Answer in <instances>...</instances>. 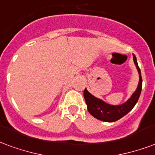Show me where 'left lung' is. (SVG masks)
Returning <instances> with one entry per match:
<instances>
[{"label":"left lung","mask_w":155,"mask_h":155,"mask_svg":"<svg viewBox=\"0 0 155 155\" xmlns=\"http://www.w3.org/2000/svg\"><path fill=\"white\" fill-rule=\"evenodd\" d=\"M133 58H134L135 66L139 72L140 82L138 84L137 89L126 102L119 106H111L104 102L98 98L95 97L94 96L89 93L88 91L85 88L83 95L85 98L86 104L87 106V110L89 113L91 114V116H94L95 118L102 121H106V122H114L129 113L133 109V107H135V104L137 103L139 97L140 96L141 89H142V78H141L140 69L138 66L135 55H133Z\"/></svg>","instance_id":"left-lung-1"}]
</instances>
